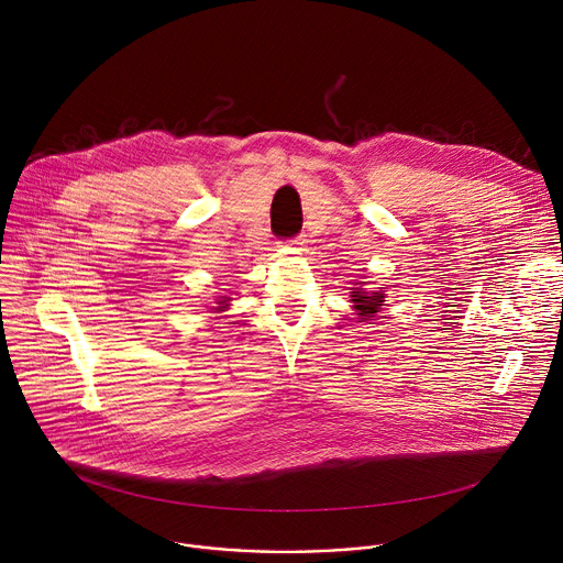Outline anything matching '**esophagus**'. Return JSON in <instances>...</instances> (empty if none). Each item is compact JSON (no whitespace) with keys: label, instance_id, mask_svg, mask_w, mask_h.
<instances>
[{"label":"esophagus","instance_id":"1","mask_svg":"<svg viewBox=\"0 0 563 563\" xmlns=\"http://www.w3.org/2000/svg\"><path fill=\"white\" fill-rule=\"evenodd\" d=\"M302 245H305V238H302V235L289 240V247H294V250H298V247H302Z\"/></svg>","mask_w":563,"mask_h":563}]
</instances>
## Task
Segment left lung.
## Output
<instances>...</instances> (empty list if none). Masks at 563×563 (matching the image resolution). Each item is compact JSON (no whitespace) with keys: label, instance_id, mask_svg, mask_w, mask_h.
Returning <instances> with one entry per match:
<instances>
[{"label":"left lung","instance_id":"1","mask_svg":"<svg viewBox=\"0 0 563 563\" xmlns=\"http://www.w3.org/2000/svg\"><path fill=\"white\" fill-rule=\"evenodd\" d=\"M363 285L365 283H356V287H354V291H350V296H352V302H354V309L358 311V316L363 320H367L380 309V305L385 302V294H383V289L380 291H365Z\"/></svg>","mask_w":563,"mask_h":563}]
</instances>
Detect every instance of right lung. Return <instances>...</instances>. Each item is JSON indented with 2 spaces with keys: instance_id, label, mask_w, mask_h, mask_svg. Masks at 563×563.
I'll return each instance as SVG.
<instances>
[{
  "instance_id": "add662e5",
  "label": "right lung",
  "mask_w": 563,
  "mask_h": 563,
  "mask_svg": "<svg viewBox=\"0 0 563 563\" xmlns=\"http://www.w3.org/2000/svg\"><path fill=\"white\" fill-rule=\"evenodd\" d=\"M229 307V296H218V300H216V307H211L216 313H220V311H224Z\"/></svg>"
}]
</instances>
